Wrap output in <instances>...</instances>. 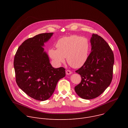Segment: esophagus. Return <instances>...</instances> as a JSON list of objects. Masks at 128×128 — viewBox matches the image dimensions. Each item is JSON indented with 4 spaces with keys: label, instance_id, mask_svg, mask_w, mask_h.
<instances>
[{
    "label": "esophagus",
    "instance_id": "obj_1",
    "mask_svg": "<svg viewBox=\"0 0 128 128\" xmlns=\"http://www.w3.org/2000/svg\"><path fill=\"white\" fill-rule=\"evenodd\" d=\"M72 74V72L70 70H67L66 71V74L67 75H69V74Z\"/></svg>",
    "mask_w": 128,
    "mask_h": 128
}]
</instances>
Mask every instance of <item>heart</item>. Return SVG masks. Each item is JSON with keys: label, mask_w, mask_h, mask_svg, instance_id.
<instances>
[{"label": "heart", "mask_w": 128, "mask_h": 128, "mask_svg": "<svg viewBox=\"0 0 128 128\" xmlns=\"http://www.w3.org/2000/svg\"><path fill=\"white\" fill-rule=\"evenodd\" d=\"M57 49L50 48L48 54L56 64L60 65L65 62L72 67L78 68L86 62L90 50L88 40L80 36L71 35L59 39L57 44Z\"/></svg>", "instance_id": "obj_1"}]
</instances>
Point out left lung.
<instances>
[{
    "label": "left lung",
    "instance_id": "8db88e82",
    "mask_svg": "<svg viewBox=\"0 0 128 128\" xmlns=\"http://www.w3.org/2000/svg\"><path fill=\"white\" fill-rule=\"evenodd\" d=\"M90 42L91 52L86 62L76 71L82 80L74 88L78 96L87 100L98 97L110 85L114 64L113 52L102 38L93 34Z\"/></svg>",
    "mask_w": 128,
    "mask_h": 128
}]
</instances>
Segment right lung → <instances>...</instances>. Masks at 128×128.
Returning <instances> with one entry per match:
<instances>
[{"instance_id":"obj_1","label":"right lung","mask_w":128,"mask_h":128,"mask_svg":"<svg viewBox=\"0 0 128 128\" xmlns=\"http://www.w3.org/2000/svg\"><path fill=\"white\" fill-rule=\"evenodd\" d=\"M52 34L42 33L26 40L18 48L14 58L18 86L27 95L39 101L50 98L58 82L66 75L64 68L52 67L42 47Z\"/></svg>"}]
</instances>
